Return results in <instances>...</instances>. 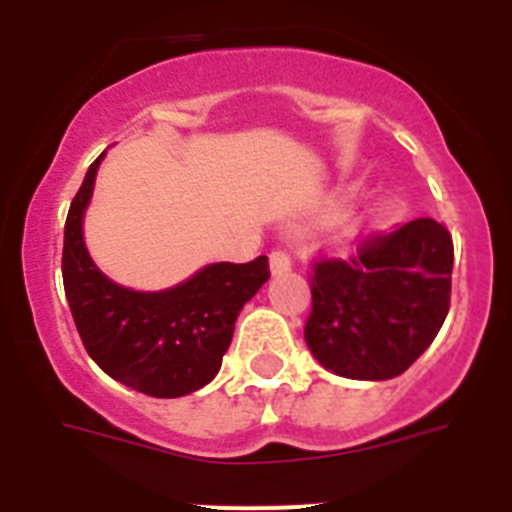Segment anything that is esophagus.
I'll list each match as a JSON object with an SVG mask.
<instances>
[{
	"instance_id": "esophagus-1",
	"label": "esophagus",
	"mask_w": 512,
	"mask_h": 512,
	"mask_svg": "<svg viewBox=\"0 0 512 512\" xmlns=\"http://www.w3.org/2000/svg\"><path fill=\"white\" fill-rule=\"evenodd\" d=\"M269 269H271V274H274V277H279V274H287V271L292 269V259H289L284 251H271Z\"/></svg>"
}]
</instances>
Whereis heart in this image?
I'll return each instance as SVG.
<instances>
[{
    "label": "heart",
    "mask_w": 512,
    "mask_h": 512,
    "mask_svg": "<svg viewBox=\"0 0 512 512\" xmlns=\"http://www.w3.org/2000/svg\"><path fill=\"white\" fill-rule=\"evenodd\" d=\"M338 212V205H333V207H328V215H336Z\"/></svg>",
    "instance_id": "obj_1"
}]
</instances>
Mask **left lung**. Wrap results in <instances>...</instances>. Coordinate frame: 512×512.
Segmentation results:
<instances>
[{"label": "left lung", "mask_w": 512, "mask_h": 512, "mask_svg": "<svg viewBox=\"0 0 512 512\" xmlns=\"http://www.w3.org/2000/svg\"><path fill=\"white\" fill-rule=\"evenodd\" d=\"M454 243L433 217L374 235L354 259L320 261L305 325L310 354L346 379L400 377L449 315Z\"/></svg>", "instance_id": "1"}]
</instances>
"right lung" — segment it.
I'll return each instance as SVG.
<instances>
[{
	"label": "right lung",
	"instance_id": "obj_1",
	"mask_svg": "<svg viewBox=\"0 0 512 512\" xmlns=\"http://www.w3.org/2000/svg\"><path fill=\"white\" fill-rule=\"evenodd\" d=\"M107 151L89 166L63 228V289L87 354L104 374L151 397H184L210 384L243 305L269 279L266 256L207 264L158 292L112 282L84 243V215Z\"/></svg>",
	"mask_w": 512,
	"mask_h": 512
}]
</instances>
